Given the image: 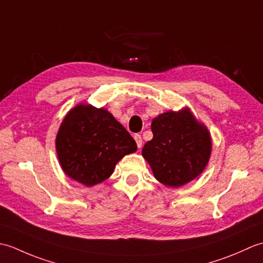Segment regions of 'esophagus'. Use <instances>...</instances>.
I'll use <instances>...</instances> for the list:
<instances>
[{
    "label": "esophagus",
    "mask_w": 263,
    "mask_h": 263,
    "mask_svg": "<svg viewBox=\"0 0 263 263\" xmlns=\"http://www.w3.org/2000/svg\"><path fill=\"white\" fill-rule=\"evenodd\" d=\"M135 140L137 142V146L138 148H141L142 147V138L140 135H136L135 136Z\"/></svg>",
    "instance_id": "esophagus-1"
}]
</instances>
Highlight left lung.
I'll use <instances>...</instances> for the list:
<instances>
[{
    "label": "left lung",
    "instance_id": "left-lung-1",
    "mask_svg": "<svg viewBox=\"0 0 263 263\" xmlns=\"http://www.w3.org/2000/svg\"><path fill=\"white\" fill-rule=\"evenodd\" d=\"M154 138L142 148L156 180L180 187L197 178L209 163L212 140L189 107L168 110L152 122Z\"/></svg>",
    "mask_w": 263,
    "mask_h": 263
}]
</instances>
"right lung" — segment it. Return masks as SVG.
Returning a JSON list of instances; mask_svg holds the SVG:
<instances>
[{
  "mask_svg": "<svg viewBox=\"0 0 263 263\" xmlns=\"http://www.w3.org/2000/svg\"><path fill=\"white\" fill-rule=\"evenodd\" d=\"M55 148L65 175L90 187L107 180L137 143L107 109L80 103L61 123Z\"/></svg>",
  "mask_w": 263,
  "mask_h": 263,
  "instance_id": "obj_1",
  "label": "right lung"
}]
</instances>
